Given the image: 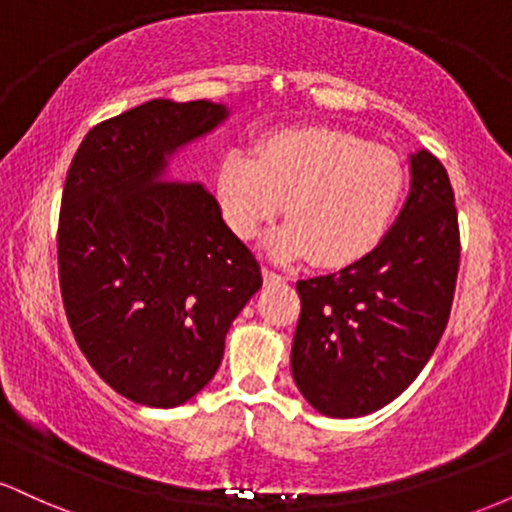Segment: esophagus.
Returning a JSON list of instances; mask_svg holds the SVG:
<instances>
[{
  "mask_svg": "<svg viewBox=\"0 0 512 512\" xmlns=\"http://www.w3.org/2000/svg\"><path fill=\"white\" fill-rule=\"evenodd\" d=\"M262 276H264V284H281V281L286 279L284 274L274 272V269H269V267L262 269Z\"/></svg>",
  "mask_w": 512,
  "mask_h": 512,
  "instance_id": "esophagus-1",
  "label": "esophagus"
}]
</instances>
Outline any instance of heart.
<instances>
[{"instance_id":"b5f03b06","label":"heart","mask_w":512,"mask_h":512,"mask_svg":"<svg viewBox=\"0 0 512 512\" xmlns=\"http://www.w3.org/2000/svg\"><path fill=\"white\" fill-rule=\"evenodd\" d=\"M404 192V170L385 146L332 127L269 134L257 156L231 149L216 175L223 219L252 238L284 203L286 221L264 240L267 252L293 260L313 252L320 264H349L375 248Z\"/></svg>"}]
</instances>
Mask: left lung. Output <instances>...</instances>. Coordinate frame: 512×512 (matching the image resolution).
Returning <instances> with one entry per match:
<instances>
[{
  "mask_svg": "<svg viewBox=\"0 0 512 512\" xmlns=\"http://www.w3.org/2000/svg\"><path fill=\"white\" fill-rule=\"evenodd\" d=\"M460 226L443 163L411 156V190L378 248L334 274L298 281L291 373L332 419L378 411L424 370L448 325Z\"/></svg>",
  "mask_w": 512,
  "mask_h": 512,
  "instance_id": "obj_1",
  "label": "left lung"
}]
</instances>
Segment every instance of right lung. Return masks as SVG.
Listing matches in <instances>:
<instances>
[{
	"mask_svg": "<svg viewBox=\"0 0 512 512\" xmlns=\"http://www.w3.org/2000/svg\"><path fill=\"white\" fill-rule=\"evenodd\" d=\"M226 117L211 101L137 105L88 129L64 180L69 327L105 383L146 407H178L214 378L228 327L262 286L207 187L163 180L168 158Z\"/></svg>",
	"mask_w": 512,
	"mask_h": 512,
	"instance_id": "right-lung-1",
	"label": "right lung"
}]
</instances>
